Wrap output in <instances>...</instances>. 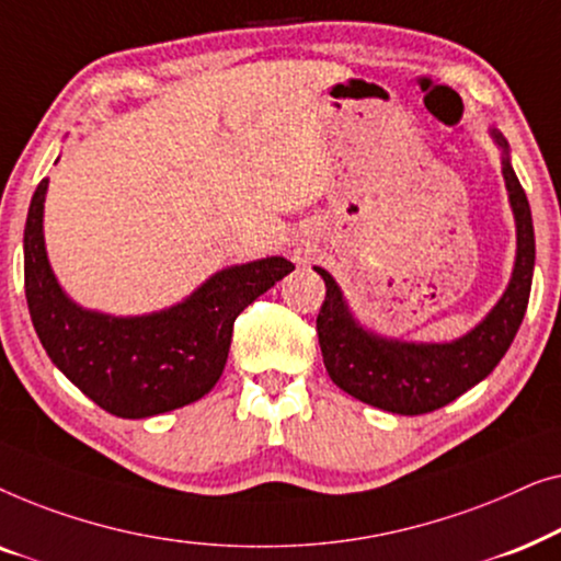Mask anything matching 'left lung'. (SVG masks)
Listing matches in <instances>:
<instances>
[{
	"label": "left lung",
	"mask_w": 561,
	"mask_h": 561,
	"mask_svg": "<svg viewBox=\"0 0 561 561\" xmlns=\"http://www.w3.org/2000/svg\"><path fill=\"white\" fill-rule=\"evenodd\" d=\"M501 150V171L516 221V263L497 304L470 332L451 342H405L382 336L359 324L340 283L324 267L313 265L327 283L317 332L324 365L334 386L375 409L419 416L442 409L485 380L508 352L531 294L536 240L531 206L511 165V148L503 133L490 127Z\"/></svg>",
	"instance_id": "8db88e82"
}]
</instances>
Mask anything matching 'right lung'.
<instances>
[{"instance_id":"right-lung-1","label":"right lung","mask_w":561,"mask_h":561,"mask_svg":"<svg viewBox=\"0 0 561 561\" xmlns=\"http://www.w3.org/2000/svg\"><path fill=\"white\" fill-rule=\"evenodd\" d=\"M41 181L25 221L30 319L53 365L104 411L148 419L204 398L227 365L234 319L271 290L294 263L280 255L221 267L168 309L114 317L83 309L60 286L45 250Z\"/></svg>"}]
</instances>
